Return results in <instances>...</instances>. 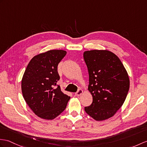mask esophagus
Returning a JSON list of instances; mask_svg holds the SVG:
<instances>
[{
  "instance_id": "34e87169",
  "label": "esophagus",
  "mask_w": 147,
  "mask_h": 147,
  "mask_svg": "<svg viewBox=\"0 0 147 147\" xmlns=\"http://www.w3.org/2000/svg\"><path fill=\"white\" fill-rule=\"evenodd\" d=\"M83 91L81 90V89H80L76 92V93H75V95H76V96H80V95L83 94Z\"/></svg>"
}]
</instances>
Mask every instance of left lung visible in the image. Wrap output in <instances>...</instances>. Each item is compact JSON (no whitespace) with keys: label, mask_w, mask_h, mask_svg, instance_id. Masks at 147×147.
<instances>
[{"label":"left lung","mask_w":147,"mask_h":147,"mask_svg":"<svg viewBox=\"0 0 147 147\" xmlns=\"http://www.w3.org/2000/svg\"><path fill=\"white\" fill-rule=\"evenodd\" d=\"M89 73L88 91L93 103L84 110L96 121L107 120L124 103L129 88L128 74L119 57L108 50L83 53Z\"/></svg>","instance_id":"8db88e82"}]
</instances>
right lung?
I'll list each match as a JSON object with an SVG mask.
<instances>
[{
  "mask_svg": "<svg viewBox=\"0 0 147 147\" xmlns=\"http://www.w3.org/2000/svg\"><path fill=\"white\" fill-rule=\"evenodd\" d=\"M66 51L54 49L34 56L27 65L21 81L22 96L37 117L51 120L66 108L70 96L57 86L59 80L57 65Z\"/></svg>",
  "mask_w": 147,
  "mask_h": 147,
  "instance_id": "add662e5",
  "label": "right lung"
}]
</instances>
